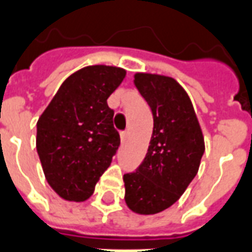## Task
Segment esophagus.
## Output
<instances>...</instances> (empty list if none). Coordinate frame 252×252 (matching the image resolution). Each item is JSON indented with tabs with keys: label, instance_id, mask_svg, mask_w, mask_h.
I'll return each mask as SVG.
<instances>
[{
	"label": "esophagus",
	"instance_id": "1",
	"mask_svg": "<svg viewBox=\"0 0 252 252\" xmlns=\"http://www.w3.org/2000/svg\"><path fill=\"white\" fill-rule=\"evenodd\" d=\"M120 139H121V141H123V143H126V139H128V131H123L120 133Z\"/></svg>",
	"mask_w": 252,
	"mask_h": 252
}]
</instances>
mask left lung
<instances>
[{
    "label": "left lung",
    "mask_w": 252,
    "mask_h": 252,
    "mask_svg": "<svg viewBox=\"0 0 252 252\" xmlns=\"http://www.w3.org/2000/svg\"><path fill=\"white\" fill-rule=\"evenodd\" d=\"M135 85L152 111L154 131L143 163L123 178L126 203L152 215L172 206L196 176L204 139L192 102L175 80L136 73Z\"/></svg>",
    "instance_id": "1"
}]
</instances>
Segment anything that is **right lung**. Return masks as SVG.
Segmentation results:
<instances>
[{"label":"right lung","instance_id":"1","mask_svg":"<svg viewBox=\"0 0 252 252\" xmlns=\"http://www.w3.org/2000/svg\"><path fill=\"white\" fill-rule=\"evenodd\" d=\"M126 77L116 66L93 65L69 76L37 121V154L60 196L84 202L120 145L107 100Z\"/></svg>","mask_w":252,"mask_h":252}]
</instances>
